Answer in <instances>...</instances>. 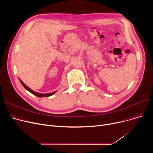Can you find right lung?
Returning <instances> with one entry per match:
<instances>
[{
	"instance_id": "1",
	"label": "right lung",
	"mask_w": 153,
	"mask_h": 153,
	"mask_svg": "<svg viewBox=\"0 0 153 153\" xmlns=\"http://www.w3.org/2000/svg\"><path fill=\"white\" fill-rule=\"evenodd\" d=\"M20 82L22 83V84L23 85V86L25 88V89H27V91H28L30 92H31V94H33V95H36V96H37V97H49V96H51V95H53L54 93H55V92H52V93H48V94H40V93H38V92H35V91H32L31 89H30V88L28 87H27L25 84H24L21 80L20 79Z\"/></svg>"
}]
</instances>
